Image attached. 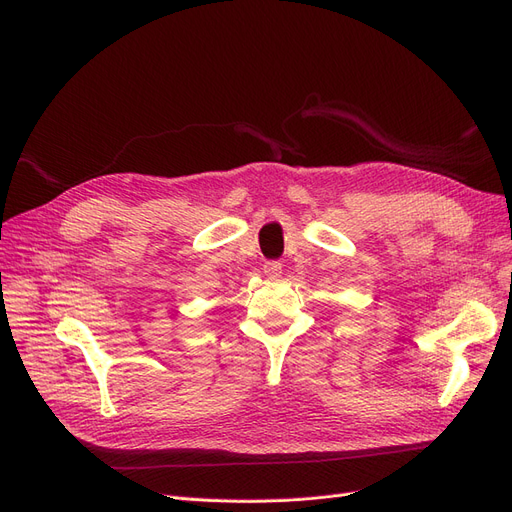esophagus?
<instances>
[{
  "label": "esophagus",
  "mask_w": 512,
  "mask_h": 512,
  "mask_svg": "<svg viewBox=\"0 0 512 512\" xmlns=\"http://www.w3.org/2000/svg\"><path fill=\"white\" fill-rule=\"evenodd\" d=\"M263 274L270 280H278L282 276V263L280 261H267L263 265Z\"/></svg>",
  "instance_id": "obj_1"
}]
</instances>
